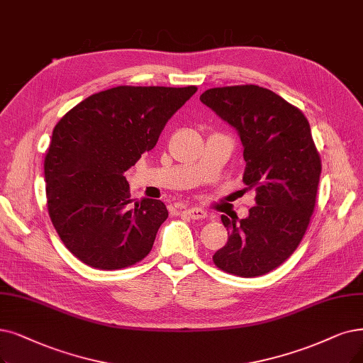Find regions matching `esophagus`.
<instances>
[{
    "label": "esophagus",
    "mask_w": 363,
    "mask_h": 363,
    "mask_svg": "<svg viewBox=\"0 0 363 363\" xmlns=\"http://www.w3.org/2000/svg\"><path fill=\"white\" fill-rule=\"evenodd\" d=\"M183 214L189 217V219H206L207 217V211H204L202 208H198V207H191V208H184L183 210Z\"/></svg>",
    "instance_id": "1"
}]
</instances>
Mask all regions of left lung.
I'll list each match as a JSON object with an SVG mask.
<instances>
[{
  "instance_id": "obj_1",
  "label": "left lung",
  "mask_w": 363,
  "mask_h": 363,
  "mask_svg": "<svg viewBox=\"0 0 363 363\" xmlns=\"http://www.w3.org/2000/svg\"><path fill=\"white\" fill-rule=\"evenodd\" d=\"M199 99L234 126L244 146L242 182L256 191L247 219L222 222L228 242L214 265L238 277H259L296 250L315 207L322 161L303 113L256 84L206 91Z\"/></svg>"
}]
</instances>
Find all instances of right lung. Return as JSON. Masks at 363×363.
I'll use <instances>...</instances> for the list:
<instances>
[{"label": "right lung", "mask_w": 363, "mask_h": 363, "mask_svg": "<svg viewBox=\"0 0 363 363\" xmlns=\"http://www.w3.org/2000/svg\"><path fill=\"white\" fill-rule=\"evenodd\" d=\"M196 86H118L83 99L53 128L45 156L50 220L83 264L113 271L146 257L168 217L159 199L133 204L123 176L152 150Z\"/></svg>", "instance_id": "1"}]
</instances>
